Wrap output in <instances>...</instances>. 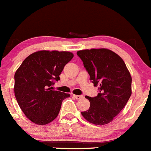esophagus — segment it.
I'll use <instances>...</instances> for the list:
<instances>
[{
  "mask_svg": "<svg viewBox=\"0 0 151 151\" xmlns=\"http://www.w3.org/2000/svg\"><path fill=\"white\" fill-rule=\"evenodd\" d=\"M73 96H74V98L76 99H80L83 98V96H82V95H73Z\"/></svg>",
  "mask_w": 151,
  "mask_h": 151,
  "instance_id": "1",
  "label": "esophagus"
}]
</instances>
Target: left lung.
I'll return each mask as SVG.
<instances>
[{
  "label": "left lung",
  "mask_w": 151,
  "mask_h": 151,
  "mask_svg": "<svg viewBox=\"0 0 151 151\" xmlns=\"http://www.w3.org/2000/svg\"><path fill=\"white\" fill-rule=\"evenodd\" d=\"M77 54L99 91L96 96H85L90 107L82 115L93 124H107L120 113L132 95L130 73L123 59L108 49L80 50Z\"/></svg>",
  "instance_id": "obj_1"
}]
</instances>
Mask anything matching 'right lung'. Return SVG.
<instances>
[{
  "mask_svg": "<svg viewBox=\"0 0 151 151\" xmlns=\"http://www.w3.org/2000/svg\"><path fill=\"white\" fill-rule=\"evenodd\" d=\"M74 57L70 52L41 50L28 56L14 74V94L25 116L38 125L57 118L62 101L70 94L52 91L66 64Z\"/></svg>",
  "mask_w": 151,
  "mask_h": 151,
  "instance_id": "obj_1",
  "label": "right lung"
}]
</instances>
